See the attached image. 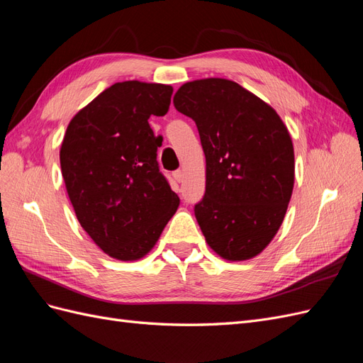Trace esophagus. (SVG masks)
I'll use <instances>...</instances> for the list:
<instances>
[{"label":"esophagus","mask_w":363,"mask_h":363,"mask_svg":"<svg viewBox=\"0 0 363 363\" xmlns=\"http://www.w3.org/2000/svg\"><path fill=\"white\" fill-rule=\"evenodd\" d=\"M172 177H174V180H175V182H179V183H180V182L183 180V171H182V169L174 171V172H172Z\"/></svg>","instance_id":"esophagus-1"}]
</instances>
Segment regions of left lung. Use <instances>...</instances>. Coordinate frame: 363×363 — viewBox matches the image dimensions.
Wrapping results in <instances>:
<instances>
[{
  "label": "left lung",
  "instance_id": "1",
  "mask_svg": "<svg viewBox=\"0 0 363 363\" xmlns=\"http://www.w3.org/2000/svg\"><path fill=\"white\" fill-rule=\"evenodd\" d=\"M177 111L195 121L206 156V192L195 218L216 255L257 256L280 228L294 189V147L271 106L225 79L184 83Z\"/></svg>",
  "mask_w": 363,
  "mask_h": 363
}]
</instances>
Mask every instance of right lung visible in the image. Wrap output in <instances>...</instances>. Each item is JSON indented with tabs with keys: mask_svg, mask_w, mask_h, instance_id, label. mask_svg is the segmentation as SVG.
I'll use <instances>...</instances> for the list:
<instances>
[{
	"mask_svg": "<svg viewBox=\"0 0 363 363\" xmlns=\"http://www.w3.org/2000/svg\"><path fill=\"white\" fill-rule=\"evenodd\" d=\"M172 87L123 82L77 113L65 133L60 167L84 232L106 255L138 260L156 245L180 204L159 169L151 115H167Z\"/></svg>",
	"mask_w": 363,
	"mask_h": 363,
	"instance_id": "obj_1",
	"label": "right lung"
}]
</instances>
